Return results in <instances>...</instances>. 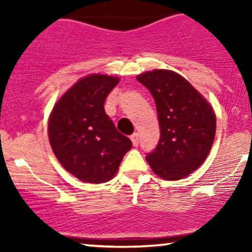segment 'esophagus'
Returning <instances> with one entry per match:
<instances>
[{"label":"esophagus","mask_w":252,"mask_h":252,"mask_svg":"<svg viewBox=\"0 0 252 252\" xmlns=\"http://www.w3.org/2000/svg\"><path fill=\"white\" fill-rule=\"evenodd\" d=\"M130 140H131L134 147H137L138 146V134L137 132H135V134H132L131 136H130Z\"/></svg>","instance_id":"1"}]
</instances>
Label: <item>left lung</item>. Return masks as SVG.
<instances>
[{"label":"left lung","mask_w":252,"mask_h":252,"mask_svg":"<svg viewBox=\"0 0 252 252\" xmlns=\"http://www.w3.org/2000/svg\"><path fill=\"white\" fill-rule=\"evenodd\" d=\"M136 79L154 97L160 140L146 156L150 168L164 180H180L201 166L216 135L211 104L180 74L169 70L144 72Z\"/></svg>","instance_id":"left-lung-1"}]
</instances>
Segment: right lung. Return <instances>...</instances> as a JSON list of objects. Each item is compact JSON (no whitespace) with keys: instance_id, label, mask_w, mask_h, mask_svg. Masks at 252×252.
<instances>
[{"instance_id":"1","label":"right lung","mask_w":252,"mask_h":252,"mask_svg":"<svg viewBox=\"0 0 252 252\" xmlns=\"http://www.w3.org/2000/svg\"><path fill=\"white\" fill-rule=\"evenodd\" d=\"M120 78L90 74L68 89L54 105L48 137L60 164L89 184L109 181L132 143L104 110L105 98Z\"/></svg>"}]
</instances>
